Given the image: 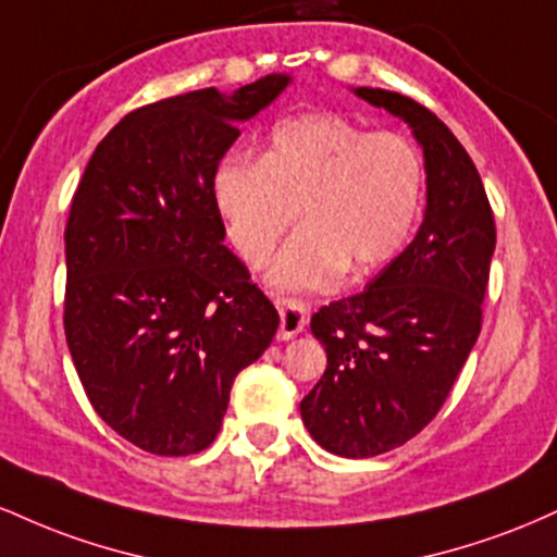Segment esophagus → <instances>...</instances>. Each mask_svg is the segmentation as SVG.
I'll use <instances>...</instances> for the list:
<instances>
[{"label": "esophagus", "mask_w": 557, "mask_h": 557, "mask_svg": "<svg viewBox=\"0 0 557 557\" xmlns=\"http://www.w3.org/2000/svg\"><path fill=\"white\" fill-rule=\"evenodd\" d=\"M280 311V330L277 337L280 341H290L296 337L298 332H304L306 324H309V311H306V304L300 298H274Z\"/></svg>", "instance_id": "obj_1"}]
</instances>
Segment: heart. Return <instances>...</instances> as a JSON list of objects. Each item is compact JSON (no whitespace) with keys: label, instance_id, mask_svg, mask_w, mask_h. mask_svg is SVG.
Listing matches in <instances>:
<instances>
[{"label":"heart","instance_id":"1","mask_svg":"<svg viewBox=\"0 0 557 557\" xmlns=\"http://www.w3.org/2000/svg\"><path fill=\"white\" fill-rule=\"evenodd\" d=\"M424 194V159L411 138L369 133L335 112H309L272 131L264 157H230L214 175L227 238L248 264H264L296 222L272 280L324 287L345 267L380 272L406 246Z\"/></svg>","mask_w":557,"mask_h":557}]
</instances>
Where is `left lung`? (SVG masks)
Masks as SVG:
<instances>
[{
	"label": "left lung",
	"mask_w": 557,
	"mask_h": 557,
	"mask_svg": "<svg viewBox=\"0 0 557 557\" xmlns=\"http://www.w3.org/2000/svg\"><path fill=\"white\" fill-rule=\"evenodd\" d=\"M356 94L406 120L424 146L426 214L367 290L311 317L327 369L300 400V419L324 450L372 458L417 437L456 385L482 330L495 216L474 162L437 114L385 88Z\"/></svg>",
	"instance_id": "1"
}]
</instances>
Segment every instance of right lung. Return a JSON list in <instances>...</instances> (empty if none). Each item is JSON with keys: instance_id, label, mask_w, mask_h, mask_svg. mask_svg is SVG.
Returning a JSON list of instances; mask_svg holds the SVG:
<instances>
[{"instance_id": "obj_1", "label": "right lung", "mask_w": 557, "mask_h": 557, "mask_svg": "<svg viewBox=\"0 0 557 557\" xmlns=\"http://www.w3.org/2000/svg\"><path fill=\"white\" fill-rule=\"evenodd\" d=\"M267 75L125 114L99 140L65 227V337L94 411L154 456L214 443L230 387L270 348L280 317L222 246L216 164L287 86Z\"/></svg>"}]
</instances>
